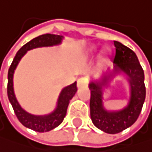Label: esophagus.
Listing matches in <instances>:
<instances>
[{"mask_svg": "<svg viewBox=\"0 0 152 152\" xmlns=\"http://www.w3.org/2000/svg\"><path fill=\"white\" fill-rule=\"evenodd\" d=\"M88 85V79L86 77H81L77 80V86L78 88H81V87H85Z\"/></svg>", "mask_w": 152, "mask_h": 152, "instance_id": "1", "label": "esophagus"}]
</instances>
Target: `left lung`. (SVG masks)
<instances>
[{"instance_id":"left-lung-1","label":"left lung","mask_w":152,"mask_h":152,"mask_svg":"<svg viewBox=\"0 0 152 152\" xmlns=\"http://www.w3.org/2000/svg\"><path fill=\"white\" fill-rule=\"evenodd\" d=\"M115 54L112 55L115 64V71H123L129 77L131 87L130 99L127 107L116 112L106 111L102 105V86L107 83V77H104L101 83H91L90 116L94 125L106 133L116 134L123 131L135 123L138 119L146 96L144 84V71L134 52L114 41Z\"/></svg>"}]
</instances>
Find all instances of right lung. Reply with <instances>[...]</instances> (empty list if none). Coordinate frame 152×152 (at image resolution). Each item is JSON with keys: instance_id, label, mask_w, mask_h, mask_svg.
<instances>
[{"instance_id": "add662e5", "label": "right lung", "mask_w": 152, "mask_h": 152, "mask_svg": "<svg viewBox=\"0 0 152 152\" xmlns=\"http://www.w3.org/2000/svg\"><path fill=\"white\" fill-rule=\"evenodd\" d=\"M62 36L56 35V34H45L39 35L30 42L25 44L18 52L16 56H14L12 65L8 71V85H7V94L8 98L12 106V108L14 110V113L19 119L21 123L26 127L31 129L34 131L38 132H46L51 129H53L59 126L62 121L64 120V118L66 117L67 107L69 104L70 99L75 96V92L77 91V82L74 84L65 87L58 98L57 107L53 113H51L47 116H34L27 113L26 111L21 107L18 101L15 97L14 92H13V85H12V77L13 72L18 65L21 58L24 56V54L28 50H31L33 48L41 47V46H51L58 45L61 43Z\"/></svg>"}]
</instances>
